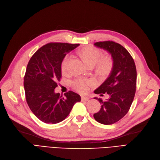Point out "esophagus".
<instances>
[{
  "label": "esophagus",
  "mask_w": 160,
  "mask_h": 160,
  "mask_svg": "<svg viewBox=\"0 0 160 160\" xmlns=\"http://www.w3.org/2000/svg\"><path fill=\"white\" fill-rule=\"evenodd\" d=\"M81 100L82 101H87L89 100V97L86 96H82L81 97Z\"/></svg>",
  "instance_id": "esophagus-1"
}]
</instances>
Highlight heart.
<instances>
[{"mask_svg":"<svg viewBox=\"0 0 160 160\" xmlns=\"http://www.w3.org/2000/svg\"><path fill=\"white\" fill-rule=\"evenodd\" d=\"M80 54L84 59L88 66L95 65L97 63V70L101 74H107L111 71L112 67V60L109 56L102 58V54L101 50L93 47L83 48L80 51ZM71 57L66 55L61 63V69L63 72H67L70 62ZM92 82L86 79H76L72 82V86L78 92L84 93L88 89V87L92 85Z\"/></svg>","mask_w":160,"mask_h":160,"instance_id":"1","label":"heart"}]
</instances>
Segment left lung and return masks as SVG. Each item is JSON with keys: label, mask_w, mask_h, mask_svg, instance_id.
<instances>
[{"label": "left lung", "mask_w": 160, "mask_h": 160, "mask_svg": "<svg viewBox=\"0 0 160 160\" xmlns=\"http://www.w3.org/2000/svg\"><path fill=\"white\" fill-rule=\"evenodd\" d=\"M94 45L107 50L113 59V67L108 78L95 90V93H107L109 99L101 104V109L93 114L95 120L105 125L113 124L125 116L133 102L137 86V70L134 60L121 44L113 41L97 42Z\"/></svg>", "instance_id": "8db88e82"}]
</instances>
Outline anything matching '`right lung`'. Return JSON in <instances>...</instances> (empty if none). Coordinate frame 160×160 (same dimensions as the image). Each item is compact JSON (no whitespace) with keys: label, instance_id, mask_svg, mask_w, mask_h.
<instances>
[{"label":"right lung","instance_id":"obj_1","mask_svg":"<svg viewBox=\"0 0 160 160\" xmlns=\"http://www.w3.org/2000/svg\"><path fill=\"white\" fill-rule=\"evenodd\" d=\"M79 44L51 42L42 46L30 59L24 76L25 98L31 110L46 123L64 120L80 96L72 91L55 93L61 78V63Z\"/></svg>","mask_w":160,"mask_h":160}]
</instances>
